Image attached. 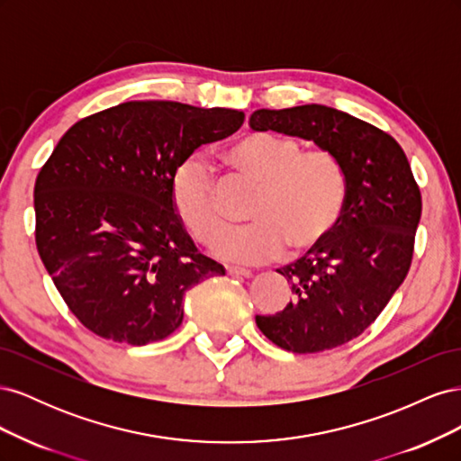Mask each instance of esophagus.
<instances>
[{
	"label": "esophagus",
	"instance_id": "34e87169",
	"mask_svg": "<svg viewBox=\"0 0 461 461\" xmlns=\"http://www.w3.org/2000/svg\"><path fill=\"white\" fill-rule=\"evenodd\" d=\"M227 273H229L230 276H244V278H249V276H252V271H249V269L232 267V265H229V267H227Z\"/></svg>",
	"mask_w": 461,
	"mask_h": 461
}]
</instances>
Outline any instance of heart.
Returning a JSON list of instances; mask_svg holds the SVG:
<instances>
[{"instance_id": "1", "label": "heart", "mask_w": 461, "mask_h": 461, "mask_svg": "<svg viewBox=\"0 0 461 461\" xmlns=\"http://www.w3.org/2000/svg\"><path fill=\"white\" fill-rule=\"evenodd\" d=\"M227 167L259 185L249 219L254 225L225 229L215 175L200 158L178 165L173 180L176 213L213 254L230 261L261 263L305 252L329 239L342 217L348 178L340 161L327 149H305L294 138L252 132L222 151Z\"/></svg>"}]
</instances>
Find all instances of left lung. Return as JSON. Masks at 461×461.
Segmentation results:
<instances>
[{
	"label": "left lung",
	"mask_w": 461,
	"mask_h": 461,
	"mask_svg": "<svg viewBox=\"0 0 461 461\" xmlns=\"http://www.w3.org/2000/svg\"><path fill=\"white\" fill-rule=\"evenodd\" d=\"M252 131L313 142L344 167L348 196L329 239L281 273L292 300L275 315H256L259 330L296 354L337 348L359 337L403 283L421 219V194L393 136L334 107L310 104L258 109Z\"/></svg>",
	"instance_id": "obj_1"
}]
</instances>
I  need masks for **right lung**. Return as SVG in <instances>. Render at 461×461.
I'll use <instances>...</instances> for the list:
<instances>
[{
    "instance_id": "obj_1",
    "label": "right lung",
    "mask_w": 461,
    "mask_h": 461,
    "mask_svg": "<svg viewBox=\"0 0 461 461\" xmlns=\"http://www.w3.org/2000/svg\"><path fill=\"white\" fill-rule=\"evenodd\" d=\"M236 109L127 102L75 122L34 186L36 246L71 312L97 337L144 346L183 323L185 294L221 263L176 215L178 165L240 129Z\"/></svg>"
}]
</instances>
